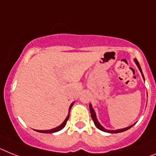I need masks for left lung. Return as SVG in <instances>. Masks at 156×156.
Returning <instances> with one entry per match:
<instances>
[{"label": "left lung", "instance_id": "8db88e82", "mask_svg": "<svg viewBox=\"0 0 156 156\" xmlns=\"http://www.w3.org/2000/svg\"><path fill=\"white\" fill-rule=\"evenodd\" d=\"M135 62L136 63L137 66H138L139 70H140V72L142 73V70H141V67L140 66V63H139V62L137 61V59H135ZM142 75L143 77H144V74H143L142 73ZM90 113H91V117H92L93 120H94V125H95V126L98 128V129H100V130L103 131V132H106V133H122V132H125V131L128 130V129H129L130 128H132L133 127V125L132 126H129L128 127V128H125V129H118V130H107V129H104L101 125L99 124V122L98 121V120H97V117H96V114H95V112H94V108H92V106H91V105H90Z\"/></svg>", "mask_w": 156, "mask_h": 156}]
</instances>
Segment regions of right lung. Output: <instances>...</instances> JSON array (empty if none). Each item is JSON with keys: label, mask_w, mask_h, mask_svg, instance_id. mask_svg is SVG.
<instances>
[{"label": "right lung", "mask_w": 156, "mask_h": 156, "mask_svg": "<svg viewBox=\"0 0 156 156\" xmlns=\"http://www.w3.org/2000/svg\"><path fill=\"white\" fill-rule=\"evenodd\" d=\"M73 104H74V102H73L71 105H70V108H69V114H68V116H66V120H64L63 123H62V125H60L59 126H58V127H57V128H55V129H51V130H44V131H42V130H36V132H39V133H56V132H58V131H60V130H61V129H63L64 127L66 126V122H67L68 119H69V116H70V108H71V107H72V105H73Z\"/></svg>", "instance_id": "add662e5"}]
</instances>
